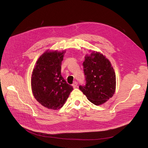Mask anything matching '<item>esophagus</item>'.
<instances>
[{
	"label": "esophagus",
	"mask_w": 148,
	"mask_h": 148,
	"mask_svg": "<svg viewBox=\"0 0 148 148\" xmlns=\"http://www.w3.org/2000/svg\"><path fill=\"white\" fill-rule=\"evenodd\" d=\"M72 86H73V88H77V82H74V83L72 84Z\"/></svg>",
	"instance_id": "34e87169"
}]
</instances>
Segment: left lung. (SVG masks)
Segmentation results:
<instances>
[{"instance_id":"1","label":"left lung","mask_w":148,"mask_h":148,"mask_svg":"<svg viewBox=\"0 0 148 148\" xmlns=\"http://www.w3.org/2000/svg\"><path fill=\"white\" fill-rule=\"evenodd\" d=\"M83 65L86 84L80 85V89L93 104H103L116 90V75L112 64L102 53L93 51L85 56Z\"/></svg>"}]
</instances>
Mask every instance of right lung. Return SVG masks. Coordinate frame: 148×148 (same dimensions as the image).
Returning a JSON list of instances; mask_svg holds the SVG:
<instances>
[{
  "instance_id": "right-lung-1",
  "label": "right lung",
  "mask_w": 148,
  "mask_h": 148,
  "mask_svg": "<svg viewBox=\"0 0 148 148\" xmlns=\"http://www.w3.org/2000/svg\"><path fill=\"white\" fill-rule=\"evenodd\" d=\"M65 50L49 51L39 57L31 76V89L35 99L43 106L52 110L61 108L73 86L61 75V65Z\"/></svg>"
}]
</instances>
